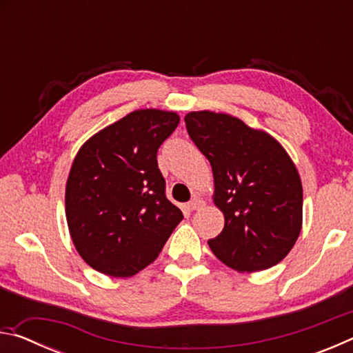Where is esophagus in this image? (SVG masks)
<instances>
[{
  "label": "esophagus",
  "instance_id": "1",
  "mask_svg": "<svg viewBox=\"0 0 353 353\" xmlns=\"http://www.w3.org/2000/svg\"><path fill=\"white\" fill-rule=\"evenodd\" d=\"M202 205H204V202H202L199 198H193L187 204V208L188 210H198V208H201Z\"/></svg>",
  "mask_w": 353,
  "mask_h": 353
}]
</instances>
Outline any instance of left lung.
I'll return each instance as SVG.
<instances>
[{
	"label": "left lung",
	"instance_id": "obj_1",
	"mask_svg": "<svg viewBox=\"0 0 353 353\" xmlns=\"http://www.w3.org/2000/svg\"><path fill=\"white\" fill-rule=\"evenodd\" d=\"M190 139L212 165L224 229L208 246L240 272L282 261L302 227V183L280 143L225 113L191 112Z\"/></svg>",
	"mask_w": 353,
	"mask_h": 353
}]
</instances>
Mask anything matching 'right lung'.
<instances>
[{
    "label": "right lung",
    "mask_w": 353,
    "mask_h": 353,
    "mask_svg": "<svg viewBox=\"0 0 353 353\" xmlns=\"http://www.w3.org/2000/svg\"><path fill=\"white\" fill-rule=\"evenodd\" d=\"M174 112L135 110L93 135L71 166L65 210L85 263L130 277L157 259L182 212L166 199L157 151L174 132Z\"/></svg>",
    "instance_id": "obj_1"
}]
</instances>
